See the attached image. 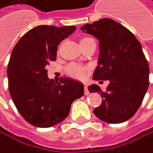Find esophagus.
<instances>
[{
	"mask_svg": "<svg viewBox=\"0 0 153 153\" xmlns=\"http://www.w3.org/2000/svg\"><path fill=\"white\" fill-rule=\"evenodd\" d=\"M85 95H88V94H89V91H88V88L86 85H85Z\"/></svg>",
	"mask_w": 153,
	"mask_h": 153,
	"instance_id": "esophagus-1",
	"label": "esophagus"
}]
</instances>
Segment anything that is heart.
I'll return each mask as SVG.
<instances>
[{"mask_svg":"<svg viewBox=\"0 0 153 153\" xmlns=\"http://www.w3.org/2000/svg\"><path fill=\"white\" fill-rule=\"evenodd\" d=\"M93 38L91 37H83L81 38L80 40V44L82 43H85V42H87L89 40H92ZM67 72L69 74V76H71L72 78H75V79H78V80H83L85 78V75H86V69L85 68H82V67H79L77 65H70L67 68Z\"/></svg>","mask_w":153,"mask_h":153,"instance_id":"heart-1","label":"heart"}]
</instances>
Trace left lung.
<instances>
[{
  "label": "left lung",
  "instance_id": "obj_1",
  "mask_svg": "<svg viewBox=\"0 0 153 153\" xmlns=\"http://www.w3.org/2000/svg\"><path fill=\"white\" fill-rule=\"evenodd\" d=\"M81 30L99 40L98 66L93 79L110 82L105 91L98 85L88 86L89 92H98L102 98V104L93 113L107 123L130 120L149 87V68L140 42L127 28L110 19L87 23Z\"/></svg>",
  "mask_w": 153,
  "mask_h": 153
}]
</instances>
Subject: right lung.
I'll list each match as a JSON object with an SVG mask.
<instances>
[{
    "mask_svg": "<svg viewBox=\"0 0 153 153\" xmlns=\"http://www.w3.org/2000/svg\"><path fill=\"white\" fill-rule=\"evenodd\" d=\"M75 26L40 25L21 37L7 67L8 88L19 114L33 126L49 128L68 116L70 105L84 95V85L64 77L48 78L47 67L56 60L57 47Z\"/></svg>",
    "mask_w": 153,
    "mask_h": 153,
    "instance_id": "obj_1",
    "label": "right lung"
}]
</instances>
